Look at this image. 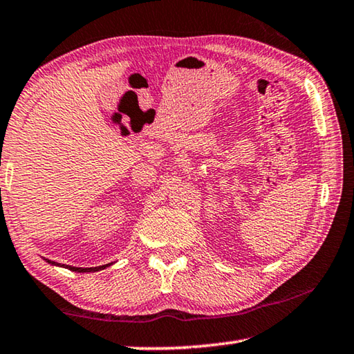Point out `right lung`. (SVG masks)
<instances>
[{"instance_id": "right-lung-1", "label": "right lung", "mask_w": 354, "mask_h": 354, "mask_svg": "<svg viewBox=\"0 0 354 354\" xmlns=\"http://www.w3.org/2000/svg\"><path fill=\"white\" fill-rule=\"evenodd\" d=\"M46 261H47V263H50V265H53V266H63V268H67V269H71V271H75V272H94V271H100V269H105L106 266H110V265H111V263H109V265H104V266H96V268H75V266L59 265V263H56V261L47 260V258H46Z\"/></svg>"}]
</instances>
